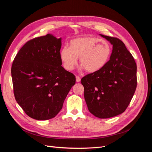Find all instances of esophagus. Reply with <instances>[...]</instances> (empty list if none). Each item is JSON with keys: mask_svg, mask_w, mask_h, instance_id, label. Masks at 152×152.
Wrapping results in <instances>:
<instances>
[{"mask_svg": "<svg viewBox=\"0 0 152 152\" xmlns=\"http://www.w3.org/2000/svg\"><path fill=\"white\" fill-rule=\"evenodd\" d=\"M76 82H80V77L79 76H76Z\"/></svg>", "mask_w": 152, "mask_h": 152, "instance_id": "obj_1", "label": "esophagus"}]
</instances>
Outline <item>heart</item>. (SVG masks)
<instances>
[{
    "instance_id": "obj_1",
    "label": "heart",
    "mask_w": 152,
    "mask_h": 152,
    "mask_svg": "<svg viewBox=\"0 0 152 152\" xmlns=\"http://www.w3.org/2000/svg\"><path fill=\"white\" fill-rule=\"evenodd\" d=\"M111 51V46L107 41L86 37L72 40L70 48H63L59 56L64 67L68 70L75 68L79 57L80 70L95 73L107 65Z\"/></svg>"
}]
</instances>
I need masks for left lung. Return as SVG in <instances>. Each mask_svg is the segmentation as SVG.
I'll list each match as a JSON object with an SVG mask.
<instances>
[{
	"mask_svg": "<svg viewBox=\"0 0 152 152\" xmlns=\"http://www.w3.org/2000/svg\"><path fill=\"white\" fill-rule=\"evenodd\" d=\"M113 45L110 60L101 70L81 79L89 111L108 118L126 110L136 89L137 66L125 44L117 38L99 34Z\"/></svg>",
	"mask_w": 152,
	"mask_h": 152,
	"instance_id": "8db88e82",
	"label": "left lung"
}]
</instances>
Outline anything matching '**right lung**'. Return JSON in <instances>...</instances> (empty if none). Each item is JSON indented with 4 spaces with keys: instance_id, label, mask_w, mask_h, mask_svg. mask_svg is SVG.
Returning a JSON list of instances; mask_svg holds the SVG:
<instances>
[{
    "instance_id": "1",
    "label": "right lung",
    "mask_w": 152,
    "mask_h": 152,
    "mask_svg": "<svg viewBox=\"0 0 152 152\" xmlns=\"http://www.w3.org/2000/svg\"><path fill=\"white\" fill-rule=\"evenodd\" d=\"M61 40L48 34L29 40L12 63L15 99L26 115L36 120L56 116L75 84V75L61 66Z\"/></svg>"
}]
</instances>
